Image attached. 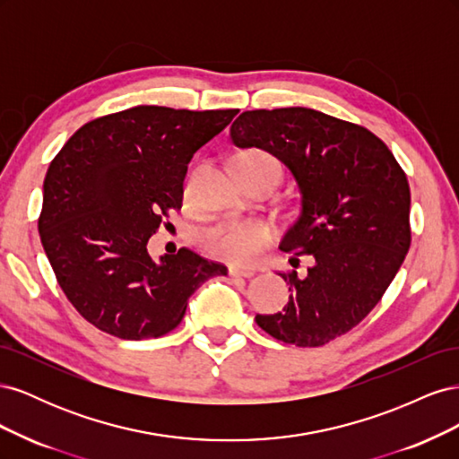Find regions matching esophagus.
<instances>
[{"instance_id":"obj_1","label":"esophagus","mask_w":459,"mask_h":459,"mask_svg":"<svg viewBox=\"0 0 459 459\" xmlns=\"http://www.w3.org/2000/svg\"><path fill=\"white\" fill-rule=\"evenodd\" d=\"M228 273H230L231 277H253V275H255V272H253V270H247V268H235V266H230Z\"/></svg>"}]
</instances>
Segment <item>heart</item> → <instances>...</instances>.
<instances>
[{
  "label": "heart",
  "instance_id": "b5f03b06",
  "mask_svg": "<svg viewBox=\"0 0 459 459\" xmlns=\"http://www.w3.org/2000/svg\"><path fill=\"white\" fill-rule=\"evenodd\" d=\"M239 166L255 170H268L280 176V164L266 151H247L239 159ZM273 241V230L260 220H224L201 233L204 251L220 260L231 264H253Z\"/></svg>",
  "mask_w": 459,
  "mask_h": 459
}]
</instances>
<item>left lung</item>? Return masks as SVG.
I'll return each mask as SVG.
<instances>
[{
	"mask_svg": "<svg viewBox=\"0 0 459 459\" xmlns=\"http://www.w3.org/2000/svg\"><path fill=\"white\" fill-rule=\"evenodd\" d=\"M231 142L272 152L293 174L300 211L281 251L312 256L308 273H280L283 312L256 314L277 341L322 346L356 327L381 300L411 243L410 186L377 135L314 108L245 110Z\"/></svg>",
	"mask_w": 459,
	"mask_h": 459,
	"instance_id": "1",
	"label": "left lung"
}]
</instances>
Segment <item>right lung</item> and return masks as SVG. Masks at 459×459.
<instances>
[{
	"mask_svg": "<svg viewBox=\"0 0 459 459\" xmlns=\"http://www.w3.org/2000/svg\"><path fill=\"white\" fill-rule=\"evenodd\" d=\"M238 113L132 107L84 124L51 160L39 239L63 293L91 325L126 341L162 337L206 280L228 273L186 247L155 262L147 241L182 208L193 155Z\"/></svg>",
	"mask_w": 459,
	"mask_h": 459,
	"instance_id": "right-lung-1",
	"label": "right lung"
}]
</instances>
